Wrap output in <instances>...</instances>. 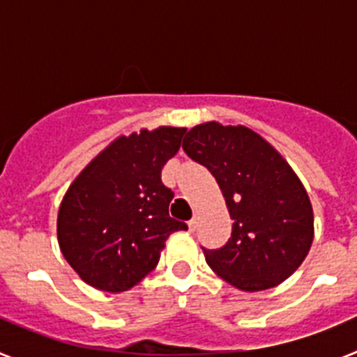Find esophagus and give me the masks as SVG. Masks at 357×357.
Here are the masks:
<instances>
[{
    "mask_svg": "<svg viewBox=\"0 0 357 357\" xmlns=\"http://www.w3.org/2000/svg\"><path fill=\"white\" fill-rule=\"evenodd\" d=\"M197 218H191V220H189L188 222V229H189V232H195V230H197Z\"/></svg>",
    "mask_w": 357,
    "mask_h": 357,
    "instance_id": "esophagus-1",
    "label": "esophagus"
}]
</instances>
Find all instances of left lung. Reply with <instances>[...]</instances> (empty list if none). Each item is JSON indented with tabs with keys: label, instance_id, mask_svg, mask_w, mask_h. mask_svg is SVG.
Wrapping results in <instances>:
<instances>
[{
	"label": "left lung",
	"instance_id": "1",
	"mask_svg": "<svg viewBox=\"0 0 357 357\" xmlns=\"http://www.w3.org/2000/svg\"><path fill=\"white\" fill-rule=\"evenodd\" d=\"M182 148L213 173L234 220L222 248H204L211 270L241 291L284 282L314 236L311 200L291 166L243 125L200 123L185 134Z\"/></svg>",
	"mask_w": 357,
	"mask_h": 357
}]
</instances>
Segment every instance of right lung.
<instances>
[{
	"label": "right lung",
	"instance_id": "1",
	"mask_svg": "<svg viewBox=\"0 0 357 357\" xmlns=\"http://www.w3.org/2000/svg\"><path fill=\"white\" fill-rule=\"evenodd\" d=\"M184 132L159 127L119 135L71 182L56 238L84 282L110 293L134 288L157 266L169 234L188 229L169 218L173 193L160 181Z\"/></svg>",
	"mask_w": 357,
	"mask_h": 357
}]
</instances>
